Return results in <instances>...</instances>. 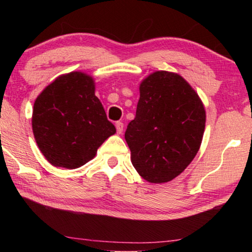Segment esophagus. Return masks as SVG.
Wrapping results in <instances>:
<instances>
[{
	"instance_id": "obj_1",
	"label": "esophagus",
	"mask_w": 252,
	"mask_h": 252,
	"mask_svg": "<svg viewBox=\"0 0 252 252\" xmlns=\"http://www.w3.org/2000/svg\"><path fill=\"white\" fill-rule=\"evenodd\" d=\"M116 128H117V133L122 134L123 129H124V124L120 123V122H117L116 123Z\"/></svg>"
}]
</instances>
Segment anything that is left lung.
Here are the masks:
<instances>
[{"instance_id":"8db88e82","label":"left lung","mask_w":252,"mask_h":252,"mask_svg":"<svg viewBox=\"0 0 252 252\" xmlns=\"http://www.w3.org/2000/svg\"><path fill=\"white\" fill-rule=\"evenodd\" d=\"M204 128V105L191 86L173 72H154L140 84L125 132L133 166L151 184L173 180L195 158Z\"/></svg>"}]
</instances>
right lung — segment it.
<instances>
[{
	"label": "right lung",
	"mask_w": 252,
	"mask_h": 252,
	"mask_svg": "<svg viewBox=\"0 0 252 252\" xmlns=\"http://www.w3.org/2000/svg\"><path fill=\"white\" fill-rule=\"evenodd\" d=\"M32 128L46 159L72 170L95 157L99 146L116 133L95 96V82L82 72L60 75L34 102Z\"/></svg>",
	"instance_id": "obj_1"
}]
</instances>
